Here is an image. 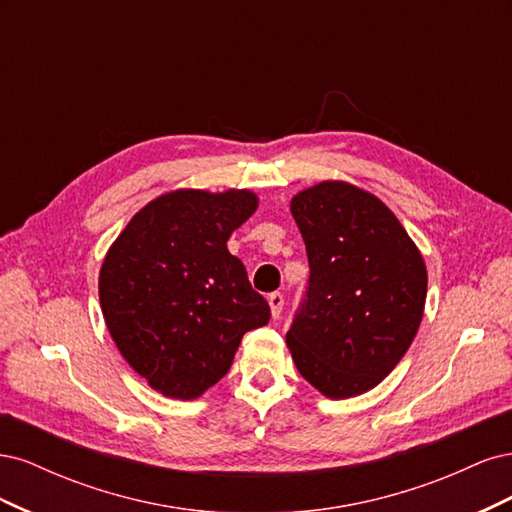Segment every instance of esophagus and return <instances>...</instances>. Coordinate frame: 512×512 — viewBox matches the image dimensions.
I'll use <instances>...</instances> for the list:
<instances>
[{
    "label": "esophagus",
    "instance_id": "obj_1",
    "mask_svg": "<svg viewBox=\"0 0 512 512\" xmlns=\"http://www.w3.org/2000/svg\"><path fill=\"white\" fill-rule=\"evenodd\" d=\"M267 301H269V307H271V316L273 318H280V314H282V309H284V297L280 292H271L269 297H267Z\"/></svg>",
    "mask_w": 512,
    "mask_h": 512
}]
</instances>
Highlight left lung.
I'll use <instances>...</instances> for the list:
<instances>
[{"label":"left lung","instance_id":"1","mask_svg":"<svg viewBox=\"0 0 512 512\" xmlns=\"http://www.w3.org/2000/svg\"><path fill=\"white\" fill-rule=\"evenodd\" d=\"M305 241L309 282L286 333L299 374L331 399L374 389L421 327L427 269L380 198L322 181L290 200Z\"/></svg>","mask_w":512,"mask_h":512}]
</instances>
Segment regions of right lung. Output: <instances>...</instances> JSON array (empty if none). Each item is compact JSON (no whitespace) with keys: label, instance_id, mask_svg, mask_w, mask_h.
<instances>
[{"label":"right lung","instance_id":"1","mask_svg":"<svg viewBox=\"0 0 512 512\" xmlns=\"http://www.w3.org/2000/svg\"><path fill=\"white\" fill-rule=\"evenodd\" d=\"M256 207L250 190L168 192L106 252L98 284L106 327L158 393L200 397L228 374L241 337L269 322V303L226 247Z\"/></svg>","mask_w":512,"mask_h":512}]
</instances>
